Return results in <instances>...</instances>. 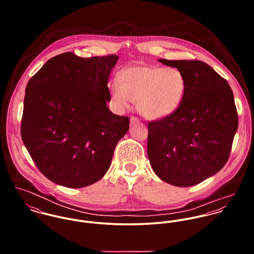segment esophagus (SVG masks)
<instances>
[{
  "label": "esophagus",
  "mask_w": 254,
  "mask_h": 254,
  "mask_svg": "<svg viewBox=\"0 0 254 254\" xmlns=\"http://www.w3.org/2000/svg\"><path fill=\"white\" fill-rule=\"evenodd\" d=\"M139 122H140V120H139L137 117H135V116H132V117L130 118V124H131V125L137 124V123H139Z\"/></svg>",
  "instance_id": "34e87169"
}]
</instances>
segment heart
Segmentation results:
<instances>
[{
    "mask_svg": "<svg viewBox=\"0 0 254 254\" xmlns=\"http://www.w3.org/2000/svg\"><path fill=\"white\" fill-rule=\"evenodd\" d=\"M185 74L175 67L138 64L126 67L109 84L112 102L121 109L137 102L149 119H163L181 107L187 93Z\"/></svg>",
    "mask_w": 254,
    "mask_h": 254,
    "instance_id": "1",
    "label": "heart"
}]
</instances>
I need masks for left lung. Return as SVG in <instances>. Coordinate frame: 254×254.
I'll use <instances>...</instances> for the list:
<instances>
[{"instance_id":"obj_1","label":"left lung","mask_w":254,"mask_h":254,"mask_svg":"<svg viewBox=\"0 0 254 254\" xmlns=\"http://www.w3.org/2000/svg\"><path fill=\"white\" fill-rule=\"evenodd\" d=\"M185 74L188 88L172 115L148 123L147 156L154 173L177 187L199 184L229 159L238 112L227 80L200 61L158 60Z\"/></svg>"}]
</instances>
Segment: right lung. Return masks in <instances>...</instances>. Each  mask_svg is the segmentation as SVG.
I'll return each instance as SVG.
<instances>
[{
    "mask_svg": "<svg viewBox=\"0 0 254 254\" xmlns=\"http://www.w3.org/2000/svg\"><path fill=\"white\" fill-rule=\"evenodd\" d=\"M118 56L64 53L29 80L21 138L41 173L66 188H83L108 172L129 118L112 113L108 82Z\"/></svg>",
    "mask_w": 254,
    "mask_h": 254,
    "instance_id": "add662e5",
    "label": "right lung"
}]
</instances>
